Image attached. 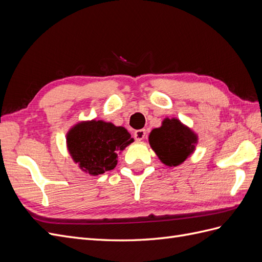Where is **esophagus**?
Segmentation results:
<instances>
[{"label":"esophagus","instance_id":"1","mask_svg":"<svg viewBox=\"0 0 262 262\" xmlns=\"http://www.w3.org/2000/svg\"><path fill=\"white\" fill-rule=\"evenodd\" d=\"M145 136H146V132L143 129L137 130L136 132H134V138H136V140H138V141H142L145 138Z\"/></svg>","mask_w":262,"mask_h":262}]
</instances>
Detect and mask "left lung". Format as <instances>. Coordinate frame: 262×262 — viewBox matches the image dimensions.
<instances>
[{"mask_svg":"<svg viewBox=\"0 0 262 262\" xmlns=\"http://www.w3.org/2000/svg\"><path fill=\"white\" fill-rule=\"evenodd\" d=\"M152 149L166 166H178L191 155L198 144L196 134L177 118H165L160 128L148 136Z\"/></svg>","mask_w":262,"mask_h":262,"instance_id":"1","label":"left lung"}]
</instances>
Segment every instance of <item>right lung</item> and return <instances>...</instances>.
Here are the masks:
<instances>
[{
    "instance_id": "right-lung-1",
    "label": "right lung",
    "mask_w": 262,
    "mask_h": 262,
    "mask_svg": "<svg viewBox=\"0 0 262 262\" xmlns=\"http://www.w3.org/2000/svg\"><path fill=\"white\" fill-rule=\"evenodd\" d=\"M133 141L123 126L95 119L74 124L67 133L69 154L78 167L92 176L114 169L118 154Z\"/></svg>"
}]
</instances>
